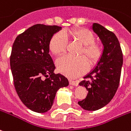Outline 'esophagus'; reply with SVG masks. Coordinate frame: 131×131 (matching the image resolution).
<instances>
[{
	"instance_id": "34e87169",
	"label": "esophagus",
	"mask_w": 131,
	"mask_h": 131,
	"mask_svg": "<svg viewBox=\"0 0 131 131\" xmlns=\"http://www.w3.org/2000/svg\"><path fill=\"white\" fill-rule=\"evenodd\" d=\"M69 84L73 86H78V81H74V80H69Z\"/></svg>"
}]
</instances>
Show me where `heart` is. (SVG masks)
<instances>
[{
  "label": "heart",
  "instance_id": "obj_1",
  "mask_svg": "<svg viewBox=\"0 0 131 131\" xmlns=\"http://www.w3.org/2000/svg\"><path fill=\"white\" fill-rule=\"evenodd\" d=\"M67 40L78 42L82 45L78 58L64 56L57 60L58 69L62 74L69 78H76L85 72L88 64L93 66L98 61L102 53L100 45L95 42L94 35L84 28L63 30L57 33L50 40L49 49L55 56L62 54L66 51ZM83 56V57H82Z\"/></svg>",
  "mask_w": 131,
  "mask_h": 131
}]
</instances>
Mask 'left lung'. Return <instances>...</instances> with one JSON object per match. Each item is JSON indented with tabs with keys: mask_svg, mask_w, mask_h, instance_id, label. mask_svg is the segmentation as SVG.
Wrapping results in <instances>:
<instances>
[{
	"mask_svg": "<svg viewBox=\"0 0 131 131\" xmlns=\"http://www.w3.org/2000/svg\"><path fill=\"white\" fill-rule=\"evenodd\" d=\"M93 30L104 45L98 63L79 84L86 89L88 94L78 104L86 111H96L109 103L118 89L123 64L120 44L115 34L98 23Z\"/></svg>",
	"mask_w": 131,
	"mask_h": 131,
	"instance_id": "left-lung-1",
	"label": "left lung"
}]
</instances>
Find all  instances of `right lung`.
Wrapping results in <instances>:
<instances>
[{
    "label": "right lung",
    "mask_w": 131,
    "mask_h": 131,
    "mask_svg": "<svg viewBox=\"0 0 131 131\" xmlns=\"http://www.w3.org/2000/svg\"><path fill=\"white\" fill-rule=\"evenodd\" d=\"M56 25L37 24L16 37L10 56V67L17 94L25 105L37 113L51 109L56 92L67 86L62 75L55 74L49 44L61 29Z\"/></svg>",
    "instance_id": "right-lung-1"
}]
</instances>
